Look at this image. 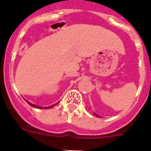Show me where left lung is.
<instances>
[{"label":"left lung","mask_w":151,"mask_h":151,"mask_svg":"<svg viewBox=\"0 0 151 151\" xmlns=\"http://www.w3.org/2000/svg\"><path fill=\"white\" fill-rule=\"evenodd\" d=\"M94 116H97V117H100V116H98V115H97V114H96V113H94Z\"/></svg>","instance_id":"1"}]
</instances>
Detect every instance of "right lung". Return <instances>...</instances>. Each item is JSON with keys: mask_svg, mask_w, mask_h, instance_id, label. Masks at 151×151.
I'll list each match as a JSON object with an SVG mask.
<instances>
[{"mask_svg": "<svg viewBox=\"0 0 151 151\" xmlns=\"http://www.w3.org/2000/svg\"><path fill=\"white\" fill-rule=\"evenodd\" d=\"M26 102L28 103V104H29V105H30V106H33V107H35V108H39V109H49V108H51L52 106H55V105L57 104H58V103H57V104H54V105H52V106H46V107H41V106H36L35 104H32V103H30V102H29V101H26Z\"/></svg>", "mask_w": 151, "mask_h": 151, "instance_id": "obj_1", "label": "right lung"}]
</instances>
